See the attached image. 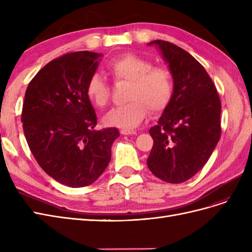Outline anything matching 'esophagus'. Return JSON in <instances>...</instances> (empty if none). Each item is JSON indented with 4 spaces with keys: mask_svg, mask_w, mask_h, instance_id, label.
Listing matches in <instances>:
<instances>
[{
    "mask_svg": "<svg viewBox=\"0 0 252 252\" xmlns=\"http://www.w3.org/2000/svg\"><path fill=\"white\" fill-rule=\"evenodd\" d=\"M121 133L123 134V135H128V134H130V135H133V134H136V132L135 131H129V130H121Z\"/></svg>",
    "mask_w": 252,
    "mask_h": 252,
    "instance_id": "esophagus-1",
    "label": "esophagus"
}]
</instances>
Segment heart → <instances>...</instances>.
<instances>
[{
	"instance_id": "obj_1",
	"label": "heart",
	"mask_w": 252,
	"mask_h": 252,
	"mask_svg": "<svg viewBox=\"0 0 252 252\" xmlns=\"http://www.w3.org/2000/svg\"><path fill=\"white\" fill-rule=\"evenodd\" d=\"M108 71L116 81L129 82L127 103L109 110L104 117V123L110 127L133 129L146 119L148 109L161 112L169 105L174 81L171 71L166 67H154L149 60L125 53L112 59L107 65ZM89 100L97 107L108 102L109 86L101 74L94 73L86 86Z\"/></svg>"
}]
</instances>
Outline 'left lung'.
<instances>
[{"mask_svg": "<svg viewBox=\"0 0 252 252\" xmlns=\"http://www.w3.org/2000/svg\"><path fill=\"white\" fill-rule=\"evenodd\" d=\"M156 46L173 75L174 90L158 125L149 129L154 146L149 170L164 182L179 184L202 169L220 136V101L205 68L172 43L156 40Z\"/></svg>", "mask_w": 252, "mask_h": 252, "instance_id": "obj_1", "label": "left lung"}]
</instances>
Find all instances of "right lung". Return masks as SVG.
<instances>
[{"label":"right lung","instance_id":"add662e5","mask_svg":"<svg viewBox=\"0 0 252 252\" xmlns=\"http://www.w3.org/2000/svg\"><path fill=\"white\" fill-rule=\"evenodd\" d=\"M102 53L79 51L51 61L26 89L22 122L41 168L72 188L93 184L111 158L117 128L94 130L96 114L86 94Z\"/></svg>","mask_w":252,"mask_h":252}]
</instances>
